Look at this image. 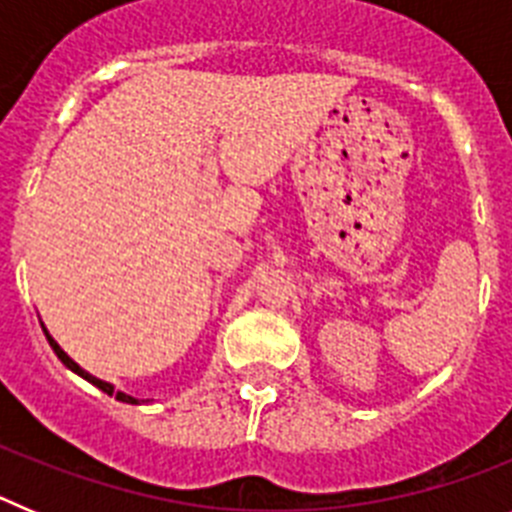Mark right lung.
Segmentation results:
<instances>
[{
    "label": "right lung",
    "instance_id": "right-lung-1",
    "mask_svg": "<svg viewBox=\"0 0 512 512\" xmlns=\"http://www.w3.org/2000/svg\"><path fill=\"white\" fill-rule=\"evenodd\" d=\"M43 330H45V328H43ZM45 338H48V343H51V348H53V351H56V356H58V359H61L63 364L69 366L71 372H76V374H79V377H84V379H87V382H92L94 387H99V390H102V392H107V395H110V397H115V400H120V402H130V405H138V400H135V397L125 395V392H117L115 387H112L110 382H102V379H97V377H92V374H89V372H84V369H81V366L76 364V361L71 359V356L66 354V351H63V348L58 346L56 341H53V338H51V333H48V330H45Z\"/></svg>",
    "mask_w": 512,
    "mask_h": 512
}]
</instances>
